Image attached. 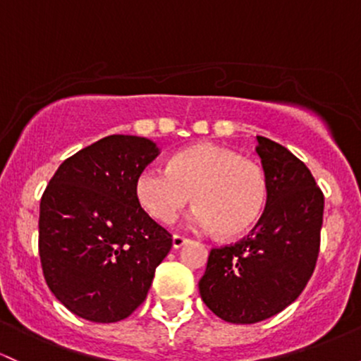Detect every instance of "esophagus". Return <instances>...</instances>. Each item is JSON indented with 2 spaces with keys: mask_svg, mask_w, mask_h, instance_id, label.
<instances>
[{
  "mask_svg": "<svg viewBox=\"0 0 361 361\" xmlns=\"http://www.w3.org/2000/svg\"><path fill=\"white\" fill-rule=\"evenodd\" d=\"M188 238L187 236H183V235H174L173 236V247L174 248H180V247H183L185 243H188Z\"/></svg>",
  "mask_w": 361,
  "mask_h": 361,
  "instance_id": "1",
  "label": "esophagus"
}]
</instances>
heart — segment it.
I'll list each match as a JSON object with an SVG mask.
<instances>
[{
    "mask_svg": "<svg viewBox=\"0 0 361 361\" xmlns=\"http://www.w3.org/2000/svg\"><path fill=\"white\" fill-rule=\"evenodd\" d=\"M137 195L162 223L176 219L193 197V224L231 238L257 223L269 185L259 162L221 145L197 144L174 154L169 169L145 168L137 178Z\"/></svg>",
    "mask_w": 361,
    "mask_h": 361,
    "instance_id": "obj_1",
    "label": "heart"
}]
</instances>
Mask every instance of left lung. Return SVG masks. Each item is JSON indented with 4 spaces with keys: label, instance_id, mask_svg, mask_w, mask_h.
I'll list each match as a JSON object with an SVG mask.
<instances>
[{
    "label": "left lung",
    "instance_id": "1",
    "mask_svg": "<svg viewBox=\"0 0 361 361\" xmlns=\"http://www.w3.org/2000/svg\"><path fill=\"white\" fill-rule=\"evenodd\" d=\"M257 142L269 185L264 214L250 235L212 248L199 283L204 303L233 324L260 322L295 302L320 250L322 190L286 147L265 137Z\"/></svg>",
    "mask_w": 361,
    "mask_h": 361
}]
</instances>
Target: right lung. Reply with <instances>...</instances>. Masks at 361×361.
Masks as SVG:
<instances>
[{
    "label": "right lung",
    "mask_w": 361,
    "mask_h": 361,
    "mask_svg": "<svg viewBox=\"0 0 361 361\" xmlns=\"http://www.w3.org/2000/svg\"><path fill=\"white\" fill-rule=\"evenodd\" d=\"M152 140L109 135L61 162L41 199L39 257L53 295L90 322H118L144 303L171 233L142 209L137 178Z\"/></svg>",
    "instance_id": "add662e5"
}]
</instances>
